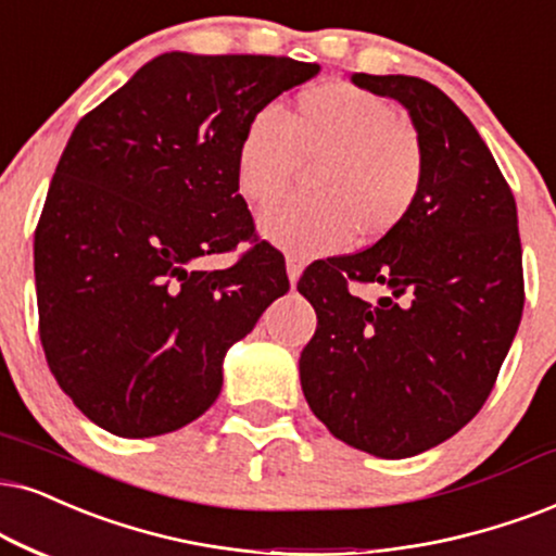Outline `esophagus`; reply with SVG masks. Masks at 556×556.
Instances as JSON below:
<instances>
[{
    "mask_svg": "<svg viewBox=\"0 0 556 556\" xmlns=\"http://www.w3.org/2000/svg\"><path fill=\"white\" fill-rule=\"evenodd\" d=\"M300 274H302V258H298V256H287V277H290L292 285L298 282Z\"/></svg>",
    "mask_w": 556,
    "mask_h": 556,
    "instance_id": "34e87169",
    "label": "esophagus"
}]
</instances>
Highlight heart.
Instances as JSON below:
<instances>
[{
    "mask_svg": "<svg viewBox=\"0 0 556 556\" xmlns=\"http://www.w3.org/2000/svg\"><path fill=\"white\" fill-rule=\"evenodd\" d=\"M300 160L316 161L314 192L286 198L262 215V233L298 256L333 251L351 236L362 243L390 236L410 217L426 185L424 143L403 112L346 81L298 91L285 121L274 110L251 115L238 140V192L251 205H269Z\"/></svg>",
    "mask_w": 556,
    "mask_h": 556,
    "instance_id": "1",
    "label": "heart"
}]
</instances>
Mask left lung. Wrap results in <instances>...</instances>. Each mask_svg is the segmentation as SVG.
<instances>
[{
    "label": "left lung",
    "instance_id": "left-lung-1",
    "mask_svg": "<svg viewBox=\"0 0 556 556\" xmlns=\"http://www.w3.org/2000/svg\"><path fill=\"white\" fill-rule=\"evenodd\" d=\"M405 104L426 151L407 220L369 249L302 271L318 315L300 354L307 405L336 439L405 459L465 428L493 390L523 313L516 200L480 132L418 76H351ZM379 281L369 306L348 285Z\"/></svg>",
    "mask_w": 556,
    "mask_h": 556
}]
</instances>
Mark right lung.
<instances>
[{
  "label": "right lung",
  "instance_id": "1",
  "mask_svg": "<svg viewBox=\"0 0 556 556\" xmlns=\"http://www.w3.org/2000/svg\"><path fill=\"white\" fill-rule=\"evenodd\" d=\"M318 74L287 55L164 53L87 112L35 228L38 333L59 388L123 439L192 424L223 354L290 290L238 194L245 123ZM250 249L228 270L202 255Z\"/></svg>",
  "mask_w": 556,
  "mask_h": 556
}]
</instances>
